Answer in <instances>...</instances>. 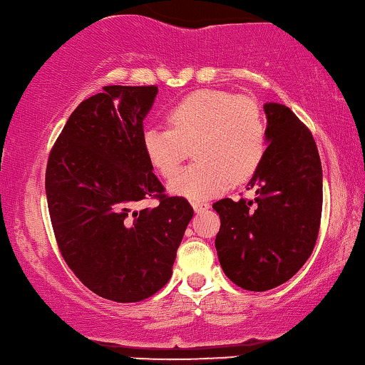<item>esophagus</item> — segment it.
I'll use <instances>...</instances> for the list:
<instances>
[{
    "instance_id": "obj_1",
    "label": "esophagus",
    "mask_w": 365,
    "mask_h": 365,
    "mask_svg": "<svg viewBox=\"0 0 365 365\" xmlns=\"http://www.w3.org/2000/svg\"><path fill=\"white\" fill-rule=\"evenodd\" d=\"M207 207H210V203H207V201H195L193 203L195 212H201V211L207 210Z\"/></svg>"
}]
</instances>
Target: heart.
I'll use <instances>...</instances> for the list:
<instances>
[{"label":"heart","instance_id":"obj_1","mask_svg":"<svg viewBox=\"0 0 365 365\" xmlns=\"http://www.w3.org/2000/svg\"><path fill=\"white\" fill-rule=\"evenodd\" d=\"M170 128L143 131L144 154L162 177L169 178L193 148L195 164L169 182V192L190 201L224 193L247 180L263 162L268 130L262 107L250 97L201 89L190 92L169 108Z\"/></svg>","mask_w":365,"mask_h":365}]
</instances>
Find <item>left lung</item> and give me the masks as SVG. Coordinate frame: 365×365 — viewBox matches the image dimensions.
I'll list each match as a JSON object with an SVG mask.
<instances>
[{
  "mask_svg": "<svg viewBox=\"0 0 365 365\" xmlns=\"http://www.w3.org/2000/svg\"><path fill=\"white\" fill-rule=\"evenodd\" d=\"M268 148L248 182L255 200L212 205L221 217L216 250L225 276L247 291L282 284L314 252L322 219L323 173L314 136L282 103L263 106Z\"/></svg>",
  "mask_w": 365,
  "mask_h": 365,
  "instance_id": "1",
  "label": "left lung"
}]
</instances>
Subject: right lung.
Instances as JSON below:
<instances>
[{"label":"right lung","mask_w":365,"mask_h":365,"mask_svg":"<svg viewBox=\"0 0 365 365\" xmlns=\"http://www.w3.org/2000/svg\"><path fill=\"white\" fill-rule=\"evenodd\" d=\"M155 86H106L69 115L51 149L45 192L55 237L78 279L103 299L140 302L167 284L193 217L164 195L143 149ZM148 195L155 208L138 210Z\"/></svg>","instance_id":"1"}]
</instances>
